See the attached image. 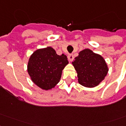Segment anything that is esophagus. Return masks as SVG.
<instances>
[{
    "mask_svg": "<svg viewBox=\"0 0 126 126\" xmlns=\"http://www.w3.org/2000/svg\"><path fill=\"white\" fill-rule=\"evenodd\" d=\"M68 59L70 61H73V59H74V55H73V54H69L68 55Z\"/></svg>",
    "mask_w": 126,
    "mask_h": 126,
    "instance_id": "34e87169",
    "label": "esophagus"
}]
</instances>
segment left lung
<instances>
[{
    "mask_svg": "<svg viewBox=\"0 0 126 126\" xmlns=\"http://www.w3.org/2000/svg\"><path fill=\"white\" fill-rule=\"evenodd\" d=\"M73 65L77 71L79 82L86 87L97 86L108 73L107 65L104 59L90 49H85L75 57Z\"/></svg>",
    "mask_w": 126,
    "mask_h": 126,
    "instance_id": "8db88e82",
    "label": "left lung"
}]
</instances>
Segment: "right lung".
<instances>
[{"label":"right lung","instance_id":"1","mask_svg":"<svg viewBox=\"0 0 126 126\" xmlns=\"http://www.w3.org/2000/svg\"><path fill=\"white\" fill-rule=\"evenodd\" d=\"M69 63L67 56L58 55L51 47L36 50L29 60L27 71L32 82L43 90H50L59 82Z\"/></svg>","mask_w":126,"mask_h":126}]
</instances>
